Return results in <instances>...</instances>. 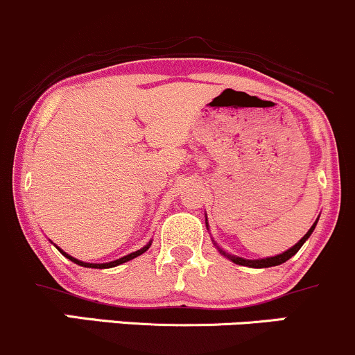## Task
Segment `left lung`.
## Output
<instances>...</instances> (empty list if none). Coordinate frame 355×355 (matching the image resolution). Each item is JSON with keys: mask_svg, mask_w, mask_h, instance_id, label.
Masks as SVG:
<instances>
[{"mask_svg": "<svg viewBox=\"0 0 355 355\" xmlns=\"http://www.w3.org/2000/svg\"><path fill=\"white\" fill-rule=\"evenodd\" d=\"M318 217H320V216H318ZM317 222H318V219L313 222V225H311V227L309 229V232H306V234L303 236L302 239H300L298 243L295 244V246H291L290 249H286V251H285V252H282V254L271 256V258H259V259H246V258H239V256H234V254H229V252H225L224 249H222V248L219 246V244H217L216 241H214V239H212V243H214V246L217 248V251H219L222 256H225V258H227L229 261H232V263L239 264V266H248V268H271V266H278V264H283V263H285V261L290 259L291 256L297 254V252L300 251V248H302L303 244H305V241L309 239V237L311 236V232L315 231V225H317ZM205 225H207V231H209L207 214H205Z\"/></svg>", "mask_w": 355, "mask_h": 355, "instance_id": "8db88e82", "label": "left lung"}]
</instances>
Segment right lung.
Wrapping results in <instances>:
<instances>
[{"label":"right lung","mask_w":355,"mask_h":355,"mask_svg":"<svg viewBox=\"0 0 355 355\" xmlns=\"http://www.w3.org/2000/svg\"><path fill=\"white\" fill-rule=\"evenodd\" d=\"M151 243H153V241H148V243L145 244V246H143L141 249H138V251H135V252H130V254L123 256V258H119V259H116V261H109V263H84V261H80V259H76V258H73V256H70V254H67V252H65V251H62V249L58 248V246H55V248L58 249V251L62 252V254L65 256V258L72 261V263L79 264V266H84V268H96V270H106V268H114V266H119V264L126 263V261H131V259L138 258V256H141L143 252H146L148 249H150Z\"/></svg>","instance_id":"1"}]
</instances>
